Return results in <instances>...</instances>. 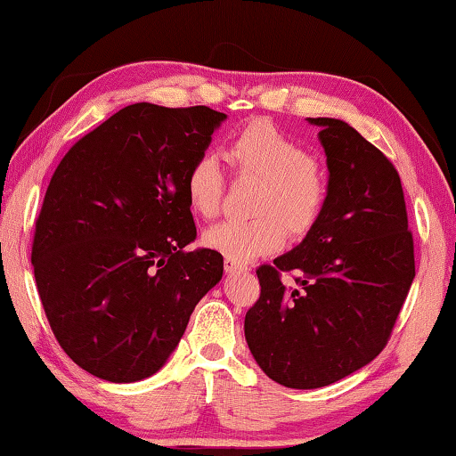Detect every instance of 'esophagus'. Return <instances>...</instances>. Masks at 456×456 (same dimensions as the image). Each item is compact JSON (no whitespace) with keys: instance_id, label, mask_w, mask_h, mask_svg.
Listing matches in <instances>:
<instances>
[{"instance_id":"esophagus-1","label":"esophagus","mask_w":456,"mask_h":456,"mask_svg":"<svg viewBox=\"0 0 456 456\" xmlns=\"http://www.w3.org/2000/svg\"><path fill=\"white\" fill-rule=\"evenodd\" d=\"M223 267H225V273H237V272H248V265L237 262V259H231V257H225V264H223Z\"/></svg>"}]
</instances>
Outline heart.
Wrapping results in <instances>:
<instances>
[{"label":"heart","instance_id":"b5f03b06","mask_svg":"<svg viewBox=\"0 0 456 456\" xmlns=\"http://www.w3.org/2000/svg\"><path fill=\"white\" fill-rule=\"evenodd\" d=\"M229 156L241 176L256 178L249 197V211L256 215L215 223L202 235L207 248L245 262L276 251L286 231L298 237L316 225L329 200V176L300 142L259 119L235 135ZM184 189L194 213H216L225 175L215 154L202 151L194 158Z\"/></svg>","mask_w":456,"mask_h":456}]
</instances>
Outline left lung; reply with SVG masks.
I'll use <instances>...</instances> for the list:
<instances>
[{
  "label": "left lung",
  "instance_id": "8db88e82",
  "mask_svg": "<svg viewBox=\"0 0 456 456\" xmlns=\"http://www.w3.org/2000/svg\"><path fill=\"white\" fill-rule=\"evenodd\" d=\"M308 124L321 127L329 200L300 245L257 267L262 294L245 314L257 365L294 389L330 386L378 357L416 276L394 164L341 119ZM281 271L299 286L281 285Z\"/></svg>",
  "mask_w": 456,
  "mask_h": 456
}]
</instances>
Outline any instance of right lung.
Returning a JSON list of instances; mask_svg holds the SVG:
<instances>
[{"instance_id": "obj_1", "label": "right lung", "mask_w": 456, "mask_h": 456, "mask_svg": "<svg viewBox=\"0 0 456 456\" xmlns=\"http://www.w3.org/2000/svg\"><path fill=\"white\" fill-rule=\"evenodd\" d=\"M225 119L205 105H127L50 178L32 245L36 286L56 341L95 378L154 375L219 284V251L184 249L197 237L184 180Z\"/></svg>"}]
</instances>
